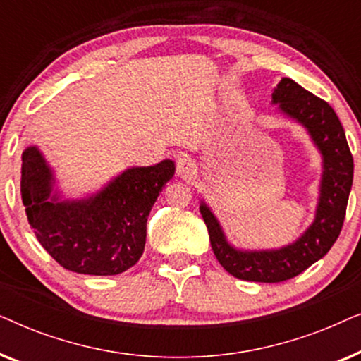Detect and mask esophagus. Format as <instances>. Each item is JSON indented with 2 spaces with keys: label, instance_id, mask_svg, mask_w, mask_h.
<instances>
[{
  "label": "esophagus",
  "instance_id": "34e87169",
  "mask_svg": "<svg viewBox=\"0 0 361 361\" xmlns=\"http://www.w3.org/2000/svg\"><path fill=\"white\" fill-rule=\"evenodd\" d=\"M176 167H177V174H179L180 177H190L192 174H195V171H197L195 161L189 156H180L179 159H177Z\"/></svg>",
  "mask_w": 361,
  "mask_h": 361
}]
</instances>
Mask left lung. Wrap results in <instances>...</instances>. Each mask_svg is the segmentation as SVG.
I'll list each match as a JSON object with an SVG mask.
<instances>
[{
    "instance_id": "obj_1",
    "label": "left lung",
    "mask_w": 361,
    "mask_h": 361,
    "mask_svg": "<svg viewBox=\"0 0 361 361\" xmlns=\"http://www.w3.org/2000/svg\"><path fill=\"white\" fill-rule=\"evenodd\" d=\"M273 103H279L286 115L307 128L324 156L322 185L314 224L295 243L281 250L240 251L225 240L209 207L200 205L215 258L231 276L255 283H281L295 278L329 253L342 231L353 182V156L342 123L327 102L290 78H283L274 88Z\"/></svg>"
}]
</instances>
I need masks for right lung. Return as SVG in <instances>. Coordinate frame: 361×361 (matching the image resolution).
<instances>
[{
	"label": "right lung",
	"instance_id": "add662e5",
	"mask_svg": "<svg viewBox=\"0 0 361 361\" xmlns=\"http://www.w3.org/2000/svg\"><path fill=\"white\" fill-rule=\"evenodd\" d=\"M174 171L169 159L133 167L95 197L57 202V195H51V169L37 147H27L23 152L21 199L37 241L62 268L113 276L140 261L147 215Z\"/></svg>",
	"mask_w": 361,
	"mask_h": 361
}]
</instances>
